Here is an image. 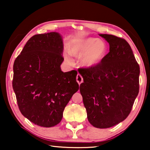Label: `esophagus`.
Segmentation results:
<instances>
[{
    "mask_svg": "<svg viewBox=\"0 0 150 150\" xmlns=\"http://www.w3.org/2000/svg\"><path fill=\"white\" fill-rule=\"evenodd\" d=\"M76 81L77 83H79V85H81V84L83 82V77H82V76L81 74H78L76 76Z\"/></svg>",
    "mask_w": 150,
    "mask_h": 150,
    "instance_id": "1",
    "label": "esophagus"
}]
</instances>
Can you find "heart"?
I'll return each mask as SVG.
<instances>
[{
    "label": "heart",
    "mask_w": 150,
    "mask_h": 150,
    "mask_svg": "<svg viewBox=\"0 0 150 150\" xmlns=\"http://www.w3.org/2000/svg\"><path fill=\"white\" fill-rule=\"evenodd\" d=\"M69 52L71 55L81 57V64L83 67H91L99 63L107 52L106 43L96 38H85L72 41L69 45ZM64 58L68 63L71 60L67 54Z\"/></svg>",
    "instance_id": "b5f03b06"
}]
</instances>
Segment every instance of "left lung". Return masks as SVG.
I'll list each match as a JSON object with an SVG mask.
<instances>
[{
  "instance_id": "obj_1",
  "label": "left lung",
  "mask_w": 150,
  "mask_h": 150,
  "mask_svg": "<svg viewBox=\"0 0 150 150\" xmlns=\"http://www.w3.org/2000/svg\"><path fill=\"white\" fill-rule=\"evenodd\" d=\"M100 36L109 44V52L95 66L79 71L83 78L80 91L90 124L108 128L130 114L139 91L140 67L124 39Z\"/></svg>"
}]
</instances>
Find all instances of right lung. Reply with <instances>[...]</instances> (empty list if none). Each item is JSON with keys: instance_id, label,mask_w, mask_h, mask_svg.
<instances>
[{"instance_id": "1", "label": "right lung", "mask_w": 150, "mask_h": 150, "mask_svg": "<svg viewBox=\"0 0 150 150\" xmlns=\"http://www.w3.org/2000/svg\"><path fill=\"white\" fill-rule=\"evenodd\" d=\"M62 37L56 32L35 35L13 63L12 81L21 113L40 126H56L79 89L77 71L63 72Z\"/></svg>"}]
</instances>
